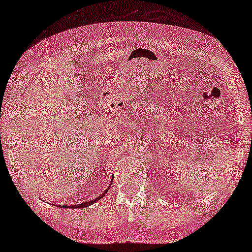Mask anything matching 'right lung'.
I'll return each mask as SVG.
<instances>
[{
    "instance_id": "1",
    "label": "right lung",
    "mask_w": 252,
    "mask_h": 252,
    "mask_svg": "<svg viewBox=\"0 0 252 252\" xmlns=\"http://www.w3.org/2000/svg\"><path fill=\"white\" fill-rule=\"evenodd\" d=\"M112 180H113V179H111V182H110V185H111V184H112ZM109 188H110V186H109V187H108V188H106V189H105V190H104V191H103V192H102V194H101V195H99V196H98V197H96L95 199H92V201H88V202H85V203H80V204H75V205H66V209H68V208H70V209H82V208H87V206H89V205H92V204H94V203H96V202H97V201H98V199H101V198L103 197V196H104V195L106 194V191H108V190H109ZM58 206H61V208H64V206H65V205H58Z\"/></svg>"
}]
</instances>
